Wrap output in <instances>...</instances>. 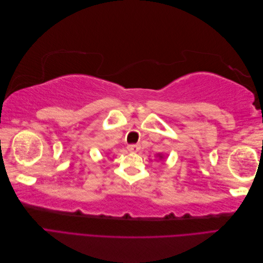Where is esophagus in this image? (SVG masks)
Listing matches in <instances>:
<instances>
[{
  "label": "esophagus",
  "instance_id": "obj_1",
  "mask_svg": "<svg viewBox=\"0 0 263 263\" xmlns=\"http://www.w3.org/2000/svg\"><path fill=\"white\" fill-rule=\"evenodd\" d=\"M127 148H128V150L132 151V153H137V151L140 149L139 145H129Z\"/></svg>",
  "mask_w": 263,
  "mask_h": 263
}]
</instances>
